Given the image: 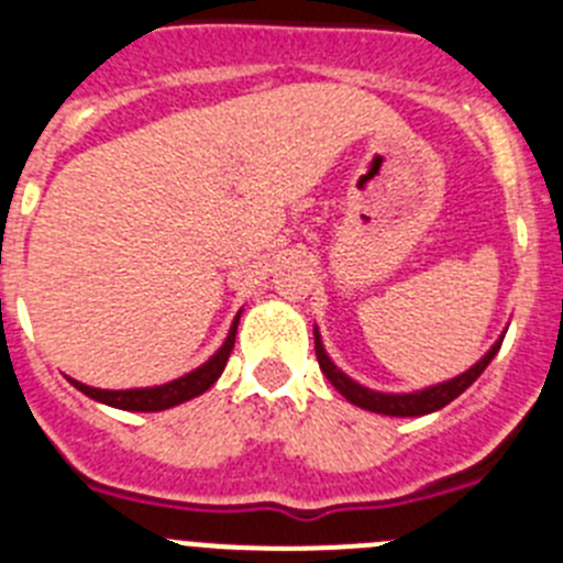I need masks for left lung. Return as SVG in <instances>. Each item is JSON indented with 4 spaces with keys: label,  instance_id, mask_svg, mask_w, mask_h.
Returning <instances> with one entry per match:
<instances>
[{
    "label": "left lung",
    "instance_id": "left-lung-1",
    "mask_svg": "<svg viewBox=\"0 0 563 563\" xmlns=\"http://www.w3.org/2000/svg\"><path fill=\"white\" fill-rule=\"evenodd\" d=\"M501 340H505V336H498V340L493 342V349L487 351V354L482 356L476 365H473V368H467L464 374L453 376V379H448V383L430 385V388L413 390V394H383V390L365 388V385L354 383L349 374H342V371L331 363V356L325 354V349H322V340H320V331L314 329L317 363H320L325 379H329V383L334 385V388L340 390L342 397L349 399L351 405L371 410V413H383V417H424V413H433V410L444 408V405H451L453 399L471 388L478 376H482V371L490 365V360L498 354V349H501Z\"/></svg>",
    "mask_w": 563,
    "mask_h": 563
}]
</instances>
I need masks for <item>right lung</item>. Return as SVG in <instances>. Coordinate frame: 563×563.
Instances as JSON below:
<instances>
[{
    "label": "right lung",
    "instance_id": "right-lung-1",
    "mask_svg": "<svg viewBox=\"0 0 563 563\" xmlns=\"http://www.w3.org/2000/svg\"><path fill=\"white\" fill-rule=\"evenodd\" d=\"M238 320H241V314L234 317L232 329H229V334H227V342H223L221 349H218V354L209 356L207 363L200 365V368L189 371L187 376H178V379H173V383L155 385V388H130V390L90 388V385L76 383V379H70V383L76 385L81 394H87V397L96 399V402L110 405V408L141 410V413H153V410L175 408V405L187 402V399L200 397L203 390H209L214 383H218V376L223 374V368H227V363H229V354H232V349H234Z\"/></svg>",
    "mask_w": 563,
    "mask_h": 563
}]
</instances>
